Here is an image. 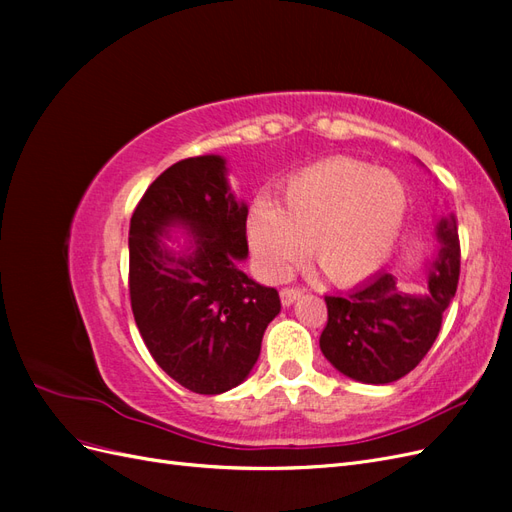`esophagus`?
Here are the masks:
<instances>
[{"label":"esophagus","mask_w":512,"mask_h":512,"mask_svg":"<svg viewBox=\"0 0 512 512\" xmlns=\"http://www.w3.org/2000/svg\"><path fill=\"white\" fill-rule=\"evenodd\" d=\"M301 288H282V292H280V299H282V305L284 307H288V305H292L294 301H297L299 297H301Z\"/></svg>","instance_id":"obj_1"}]
</instances>
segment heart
<instances>
[{"label":"heart","instance_id":"obj_1","mask_svg":"<svg viewBox=\"0 0 512 512\" xmlns=\"http://www.w3.org/2000/svg\"><path fill=\"white\" fill-rule=\"evenodd\" d=\"M408 196L389 170L346 156L290 177L282 205L256 200L247 239L260 271L280 282L305 256L335 286H354L382 269L404 228Z\"/></svg>","mask_w":512,"mask_h":512}]
</instances>
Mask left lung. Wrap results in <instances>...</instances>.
<instances>
[{
	"label": "left lung",
	"instance_id": "1",
	"mask_svg": "<svg viewBox=\"0 0 512 512\" xmlns=\"http://www.w3.org/2000/svg\"><path fill=\"white\" fill-rule=\"evenodd\" d=\"M436 235L442 247L423 292L399 290L395 277L382 271L346 297H324L329 320L320 350L344 376L365 384L395 382L436 342L459 282L455 218L440 220Z\"/></svg>",
	"mask_w": 512,
	"mask_h": 512
}]
</instances>
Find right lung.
<instances>
[{
  "label": "right lung",
  "mask_w": 512,
  "mask_h": 512,
  "mask_svg": "<svg viewBox=\"0 0 512 512\" xmlns=\"http://www.w3.org/2000/svg\"><path fill=\"white\" fill-rule=\"evenodd\" d=\"M247 205L232 196L220 156L166 168L130 220V303L156 363L185 389L220 395L258 361L282 303L239 269L247 258ZM186 226L191 247L165 250L170 225Z\"/></svg>",
  "instance_id": "add662e5"
}]
</instances>
